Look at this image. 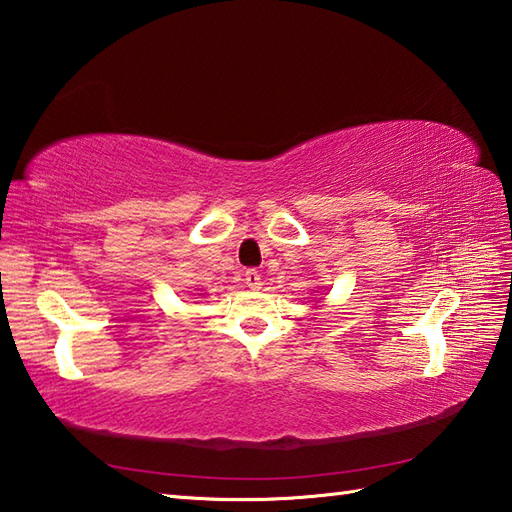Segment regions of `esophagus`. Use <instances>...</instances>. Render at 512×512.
Segmentation results:
<instances>
[{"label": "esophagus", "mask_w": 512, "mask_h": 512, "mask_svg": "<svg viewBox=\"0 0 512 512\" xmlns=\"http://www.w3.org/2000/svg\"><path fill=\"white\" fill-rule=\"evenodd\" d=\"M245 285H247L249 289L258 291L260 287H263V276H260L256 269H247V271H245Z\"/></svg>", "instance_id": "esophagus-1"}]
</instances>
